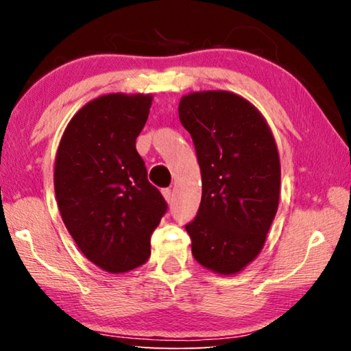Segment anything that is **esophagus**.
I'll return each instance as SVG.
<instances>
[{"mask_svg":"<svg viewBox=\"0 0 351 351\" xmlns=\"http://www.w3.org/2000/svg\"><path fill=\"white\" fill-rule=\"evenodd\" d=\"M162 195H164V199L167 201L169 204L171 203V201H173V193H171L170 189H164V190H162Z\"/></svg>","mask_w":351,"mask_h":351,"instance_id":"1","label":"esophagus"}]
</instances>
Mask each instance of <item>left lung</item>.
Instances as JSON below:
<instances>
[{
	"mask_svg": "<svg viewBox=\"0 0 351 351\" xmlns=\"http://www.w3.org/2000/svg\"><path fill=\"white\" fill-rule=\"evenodd\" d=\"M178 114L192 136L203 178L198 215L186 226L192 254L215 274H239L261 252L277 213L274 134L257 106L230 91L189 93Z\"/></svg>",
	"mask_w": 351,
	"mask_h": 351,
	"instance_id": "1",
	"label": "left lung"
}]
</instances>
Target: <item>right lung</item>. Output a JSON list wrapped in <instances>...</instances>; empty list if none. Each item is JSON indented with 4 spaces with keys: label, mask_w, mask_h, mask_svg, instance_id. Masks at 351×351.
I'll return each instance as SVG.
<instances>
[{
    "label": "right lung",
    "mask_w": 351,
    "mask_h": 351,
    "mask_svg": "<svg viewBox=\"0 0 351 351\" xmlns=\"http://www.w3.org/2000/svg\"><path fill=\"white\" fill-rule=\"evenodd\" d=\"M153 94L110 93L68 122L54 164L58 210L85 257L111 274L150 257V235L167 204L136 152Z\"/></svg>",
    "instance_id": "right-lung-1"
}]
</instances>
